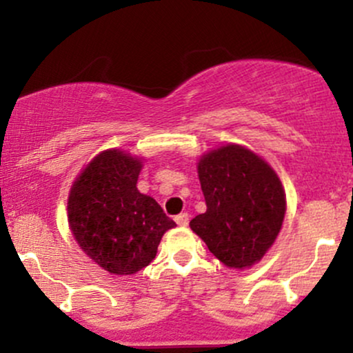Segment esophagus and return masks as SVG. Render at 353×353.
Masks as SVG:
<instances>
[{"mask_svg":"<svg viewBox=\"0 0 353 353\" xmlns=\"http://www.w3.org/2000/svg\"><path fill=\"white\" fill-rule=\"evenodd\" d=\"M176 222L177 225H181V228H184V225L189 224V214H179V216H176Z\"/></svg>","mask_w":353,"mask_h":353,"instance_id":"obj_1","label":"esophagus"}]
</instances>
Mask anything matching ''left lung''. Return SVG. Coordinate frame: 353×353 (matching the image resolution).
<instances>
[{"instance_id":"obj_1","label":"left lung","mask_w":353,"mask_h":353,"mask_svg":"<svg viewBox=\"0 0 353 353\" xmlns=\"http://www.w3.org/2000/svg\"><path fill=\"white\" fill-rule=\"evenodd\" d=\"M208 210L189 222L229 269H249L274 245L285 217V190L277 172L245 145L224 144L197 163Z\"/></svg>"}]
</instances>
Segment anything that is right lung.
I'll return each instance as SVG.
<instances>
[{
    "label": "right lung",
    "mask_w": 353,
    "mask_h": 353,
    "mask_svg": "<svg viewBox=\"0 0 353 353\" xmlns=\"http://www.w3.org/2000/svg\"><path fill=\"white\" fill-rule=\"evenodd\" d=\"M143 157L106 149L72 182L68 222L83 252L112 275H132L152 262L176 225L151 196L137 190Z\"/></svg>",
    "instance_id": "right-lung-1"
}]
</instances>
